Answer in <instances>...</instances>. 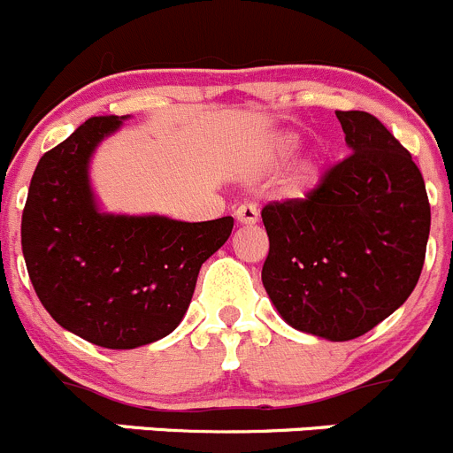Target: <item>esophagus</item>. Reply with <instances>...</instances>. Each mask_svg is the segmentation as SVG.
Instances as JSON below:
<instances>
[{
  "label": "esophagus",
  "mask_w": 453,
  "mask_h": 453,
  "mask_svg": "<svg viewBox=\"0 0 453 453\" xmlns=\"http://www.w3.org/2000/svg\"><path fill=\"white\" fill-rule=\"evenodd\" d=\"M234 217L241 226H255L259 221V212H257V207L252 203H243L234 210Z\"/></svg>",
  "instance_id": "obj_1"
}]
</instances>
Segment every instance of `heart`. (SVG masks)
<instances>
[{
	"mask_svg": "<svg viewBox=\"0 0 453 453\" xmlns=\"http://www.w3.org/2000/svg\"><path fill=\"white\" fill-rule=\"evenodd\" d=\"M297 147H299V138L295 136V134H284V136L274 138L268 154H265L264 165L265 167H277V165H281L284 160H288L290 156L297 151ZM322 176H324L322 154L312 151V154L302 156V158L290 167L288 176H286L284 192L293 198L303 196V194H308L312 188L319 185Z\"/></svg>",
	"mask_w": 453,
	"mask_h": 453,
	"instance_id": "1",
	"label": "heart"
}]
</instances>
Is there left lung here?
<instances>
[{"instance_id":"8db88e82","label":"left lung","mask_w":453,"mask_h":453,"mask_svg":"<svg viewBox=\"0 0 453 453\" xmlns=\"http://www.w3.org/2000/svg\"><path fill=\"white\" fill-rule=\"evenodd\" d=\"M353 154L306 198L261 210V281L284 322L331 342L398 311L425 264L431 210L411 154L366 111H335Z\"/></svg>"}]
</instances>
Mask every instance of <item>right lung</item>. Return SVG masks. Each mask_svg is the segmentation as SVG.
I'll list each match as a JSON object with an SVG mask.
<instances>
[{
    "mask_svg": "<svg viewBox=\"0 0 453 453\" xmlns=\"http://www.w3.org/2000/svg\"><path fill=\"white\" fill-rule=\"evenodd\" d=\"M125 118H88L46 151L22 214L24 259L42 306L62 328L104 349H138L174 331L198 270L234 226L232 217L188 223L104 212L88 167Z\"/></svg>",
    "mask_w": 453,
    "mask_h": 453,
    "instance_id": "add662e5",
    "label": "right lung"
}]
</instances>
